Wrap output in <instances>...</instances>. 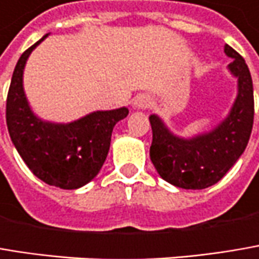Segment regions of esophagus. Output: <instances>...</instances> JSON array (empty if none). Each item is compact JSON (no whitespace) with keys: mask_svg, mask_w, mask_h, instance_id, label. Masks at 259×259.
<instances>
[{"mask_svg":"<svg viewBox=\"0 0 259 259\" xmlns=\"http://www.w3.org/2000/svg\"><path fill=\"white\" fill-rule=\"evenodd\" d=\"M139 109H146V107H149L150 106V99L147 97V96H139L137 99H136V103H134Z\"/></svg>","mask_w":259,"mask_h":259,"instance_id":"1","label":"esophagus"}]
</instances>
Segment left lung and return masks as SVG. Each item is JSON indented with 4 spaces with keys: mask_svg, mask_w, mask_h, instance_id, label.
<instances>
[{
    "mask_svg": "<svg viewBox=\"0 0 259 259\" xmlns=\"http://www.w3.org/2000/svg\"><path fill=\"white\" fill-rule=\"evenodd\" d=\"M229 67L239 79V94L229 118L213 131L184 140L172 136L162 120L152 115L153 140L150 159L165 181L181 189H206L218 183L245 152L253 125V87L245 59L230 46Z\"/></svg>",
    "mask_w": 259,
    "mask_h": 259,
    "instance_id": "8db88e82",
    "label": "left lung"
}]
</instances>
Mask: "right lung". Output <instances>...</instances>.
Returning <instances> with one entry per match:
<instances>
[{"mask_svg":"<svg viewBox=\"0 0 259 259\" xmlns=\"http://www.w3.org/2000/svg\"><path fill=\"white\" fill-rule=\"evenodd\" d=\"M46 36L29 47L14 67L6 106L7 128L33 176L50 186L73 190L99 174L110 147L113 126L126 118L128 109L94 112L66 125L38 119L29 109L22 78L29 54Z\"/></svg>","mask_w":259,"mask_h":259,"instance_id":"add662e5","label":"right lung"}]
</instances>
